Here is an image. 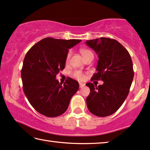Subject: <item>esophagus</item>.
Here are the masks:
<instances>
[{"instance_id": "esophagus-1", "label": "esophagus", "mask_w": 150, "mask_h": 150, "mask_svg": "<svg viewBox=\"0 0 150 150\" xmlns=\"http://www.w3.org/2000/svg\"><path fill=\"white\" fill-rule=\"evenodd\" d=\"M79 86H80V88H83V87H84V86H85V84H83V83H80Z\"/></svg>"}]
</instances>
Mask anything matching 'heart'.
Here are the masks:
<instances>
[{
	"instance_id": "heart-1",
	"label": "heart",
	"mask_w": 150,
	"mask_h": 150,
	"mask_svg": "<svg viewBox=\"0 0 150 150\" xmlns=\"http://www.w3.org/2000/svg\"><path fill=\"white\" fill-rule=\"evenodd\" d=\"M80 53H81L83 58L86 57L87 56H88V55H90V54H93L91 51H90V50H86V49L80 50ZM71 54H72L71 52L70 51L68 52L67 56H66V63H68L69 60H70V58L71 57ZM72 76L75 78H76V79L78 80H84V74H83L81 72V71H79V70L74 71V72L72 73Z\"/></svg>"
}]
</instances>
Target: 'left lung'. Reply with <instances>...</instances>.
Here are the masks:
<instances>
[{
  "instance_id": "8db88e82",
  "label": "left lung",
  "mask_w": 150,
  "mask_h": 150,
  "mask_svg": "<svg viewBox=\"0 0 150 150\" xmlns=\"http://www.w3.org/2000/svg\"><path fill=\"white\" fill-rule=\"evenodd\" d=\"M86 43L98 57L96 73L91 80L104 82L98 86L86 84L91 90L87 107L96 116H109L120 108L129 93L134 76L133 62L127 50L117 40L100 38Z\"/></svg>"
}]
</instances>
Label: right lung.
I'll use <instances>...</instances> for the list:
<instances>
[{
  "mask_svg": "<svg viewBox=\"0 0 150 150\" xmlns=\"http://www.w3.org/2000/svg\"><path fill=\"white\" fill-rule=\"evenodd\" d=\"M81 41L46 38L25 55L21 70L23 88L30 104L41 115L56 117L64 113L78 91L76 80L68 78L62 85L56 76L65 68L69 49Z\"/></svg>",
  "mask_w": 150,
  "mask_h": 150,
  "instance_id": "obj_1",
  "label": "right lung"
}]
</instances>
